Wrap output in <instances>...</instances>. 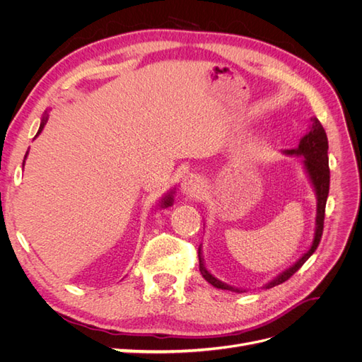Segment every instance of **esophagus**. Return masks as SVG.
<instances>
[{
  "label": "esophagus",
  "instance_id": "esophagus-1",
  "mask_svg": "<svg viewBox=\"0 0 362 362\" xmlns=\"http://www.w3.org/2000/svg\"><path fill=\"white\" fill-rule=\"evenodd\" d=\"M204 187V182L202 178L198 177V175H185L181 181V192L184 194H189V196H194L198 194Z\"/></svg>",
  "mask_w": 362,
  "mask_h": 362
}]
</instances>
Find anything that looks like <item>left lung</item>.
<instances>
[{"mask_svg":"<svg viewBox=\"0 0 362 362\" xmlns=\"http://www.w3.org/2000/svg\"><path fill=\"white\" fill-rule=\"evenodd\" d=\"M327 137H326V131L322 127L320 120L317 117H311V127L310 131L306 133L300 141L298 148L293 149H284L282 154L291 156V157H300V163L303 166V170L308 177L313 190L315 193V199H317V208H315V228H314V235H313V242L308 247V250L294 262L293 266L281 272L279 275H276L272 281L262 286V288H272L275 286H279V284L286 282L290 276H293L296 272H298L303 262L308 259L319 246L322 233H323V221H325V208H326V201H327V194H329V158H327ZM198 257H199V270L201 275L204 276L205 281L211 284L213 287L221 288V290H228V291H235V293H245V288H238L228 286V284L222 282L221 279H217L214 275H211L210 270L205 267V261L202 255V245L198 249Z\"/></svg>","mask_w":362,"mask_h":362,"instance_id":"obj_1","label":"left lung"}]
</instances>
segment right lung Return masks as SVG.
<instances>
[{
	"mask_svg": "<svg viewBox=\"0 0 362 362\" xmlns=\"http://www.w3.org/2000/svg\"><path fill=\"white\" fill-rule=\"evenodd\" d=\"M47 120H48V112H45L43 113V116H42V119H40V127H39V131H37V134H36V137L42 133V129H43V127L47 125ZM35 137V139H36ZM27 156H28V151H27V154H25V157H24V163H23V166L25 164V160H27ZM175 190H177V187H173V189H170L166 194L163 196L161 198V201H160V208H168V206H172V204H173V196H175Z\"/></svg>",
	"mask_w": 362,
	"mask_h": 362,
	"instance_id": "right-lung-1",
	"label": "right lung"
}]
</instances>
